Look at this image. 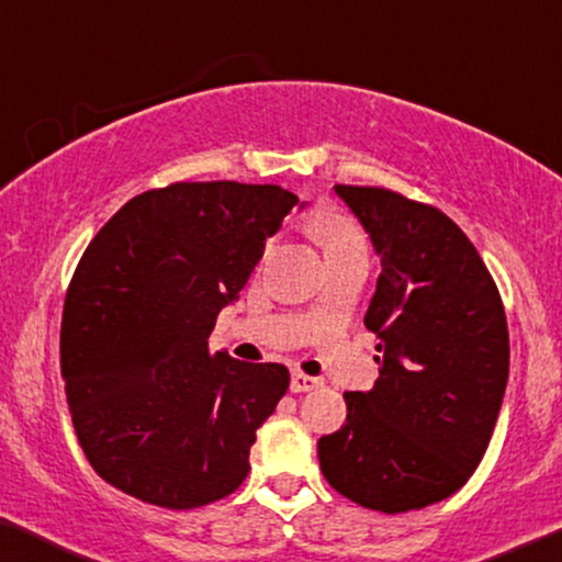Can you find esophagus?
Here are the masks:
<instances>
[{
    "instance_id": "34e87169",
    "label": "esophagus",
    "mask_w": 562,
    "mask_h": 562,
    "mask_svg": "<svg viewBox=\"0 0 562 562\" xmlns=\"http://www.w3.org/2000/svg\"><path fill=\"white\" fill-rule=\"evenodd\" d=\"M321 386V381L317 379H313V375H305V373H300V371H295L292 373V381H290V389L295 391V393H303V391H313V389H317Z\"/></svg>"
}]
</instances>
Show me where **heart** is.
<instances>
[{"label":"heart","instance_id":"1","mask_svg":"<svg viewBox=\"0 0 562 562\" xmlns=\"http://www.w3.org/2000/svg\"><path fill=\"white\" fill-rule=\"evenodd\" d=\"M307 229L315 237L317 245L323 247L325 259L348 252V249H366V239L361 229L356 227V222L335 206L317 209V212L310 216Z\"/></svg>","mask_w":562,"mask_h":562}]
</instances>
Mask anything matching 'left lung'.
<instances>
[{
  "mask_svg": "<svg viewBox=\"0 0 562 562\" xmlns=\"http://www.w3.org/2000/svg\"><path fill=\"white\" fill-rule=\"evenodd\" d=\"M381 257L366 328L379 381L342 393L346 424L321 469L356 505L396 515L462 490L495 431L509 373L505 305L467 234L437 206L381 187H335Z\"/></svg>",
  "mask_w": 562,
  "mask_h": 562,
  "instance_id": "8db88e82",
  "label": "left lung"
}]
</instances>
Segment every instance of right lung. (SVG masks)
<instances>
[{"mask_svg":"<svg viewBox=\"0 0 562 562\" xmlns=\"http://www.w3.org/2000/svg\"><path fill=\"white\" fill-rule=\"evenodd\" d=\"M297 201L274 183L176 181L133 196L80 257L60 371L80 447L115 490L194 509L245 482L290 371L212 356L209 335Z\"/></svg>","mask_w":562,"mask_h":562,"instance_id":"add662e5","label":"right lung"}]
</instances>
